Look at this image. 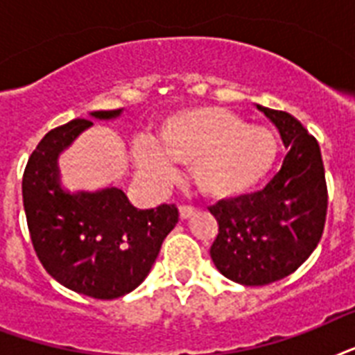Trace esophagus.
Here are the masks:
<instances>
[{"label": "esophagus", "instance_id": "obj_1", "mask_svg": "<svg viewBox=\"0 0 355 355\" xmlns=\"http://www.w3.org/2000/svg\"><path fill=\"white\" fill-rule=\"evenodd\" d=\"M178 211H180V219H189V217L197 214V210L191 208V206H180V210Z\"/></svg>", "mask_w": 355, "mask_h": 355}]
</instances>
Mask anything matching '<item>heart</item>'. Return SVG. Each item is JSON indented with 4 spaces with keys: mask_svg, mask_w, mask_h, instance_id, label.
<instances>
[{
    "mask_svg": "<svg viewBox=\"0 0 355 355\" xmlns=\"http://www.w3.org/2000/svg\"><path fill=\"white\" fill-rule=\"evenodd\" d=\"M278 149L270 128L248 125L227 108L195 107L162 119L156 145H139L136 162L158 182L175 175L171 162L189 167L191 182L205 199L232 200L269 177Z\"/></svg>",
    "mask_w": 355,
    "mask_h": 355,
    "instance_id": "heart-1",
    "label": "heart"
}]
</instances>
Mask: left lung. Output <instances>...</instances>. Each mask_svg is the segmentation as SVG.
Here are the masks:
<instances>
[{
    "instance_id": "obj_1",
    "label": "left lung",
    "mask_w": 355,
    "mask_h": 355,
    "mask_svg": "<svg viewBox=\"0 0 355 355\" xmlns=\"http://www.w3.org/2000/svg\"><path fill=\"white\" fill-rule=\"evenodd\" d=\"M256 108L280 132L287 149L282 169L261 191L208 208L219 223L211 259L241 286H267L295 272L319 245L328 208L317 139L291 114Z\"/></svg>"
}]
</instances>
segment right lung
<instances>
[{"label":"right lung","instance_id":"add662e5","mask_svg":"<svg viewBox=\"0 0 355 355\" xmlns=\"http://www.w3.org/2000/svg\"><path fill=\"white\" fill-rule=\"evenodd\" d=\"M119 110L90 112L116 119ZM94 123L73 119L40 139L33 150L21 195L31 241L49 275L71 291L101 300L123 297L147 278L162 243L178 223L175 205L138 210L123 189L68 191L58 177V155Z\"/></svg>","mask_w":355,"mask_h":355}]
</instances>
